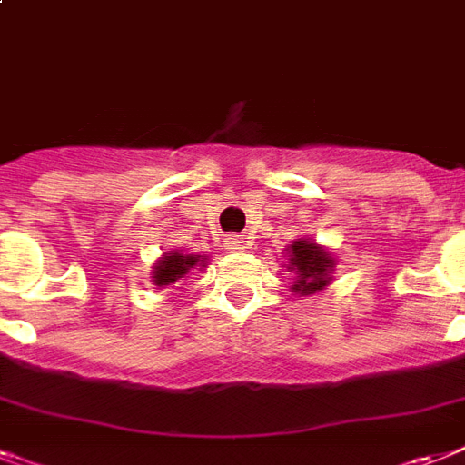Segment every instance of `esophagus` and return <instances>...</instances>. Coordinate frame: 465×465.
Listing matches in <instances>:
<instances>
[{"label": "esophagus", "instance_id": "34e87169", "mask_svg": "<svg viewBox=\"0 0 465 465\" xmlns=\"http://www.w3.org/2000/svg\"><path fill=\"white\" fill-rule=\"evenodd\" d=\"M224 245H226V248H229V251L241 252V251H245V248H248V241H245L243 236H229Z\"/></svg>", "mask_w": 465, "mask_h": 465}]
</instances>
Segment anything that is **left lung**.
<instances>
[{
	"mask_svg": "<svg viewBox=\"0 0 465 465\" xmlns=\"http://www.w3.org/2000/svg\"><path fill=\"white\" fill-rule=\"evenodd\" d=\"M286 272H292V289L298 296H315L331 284L337 258L315 239H296L286 245Z\"/></svg>",
	"mask_w": 465,
	"mask_h": 465,
	"instance_id": "left-lung-1",
	"label": "left lung"
}]
</instances>
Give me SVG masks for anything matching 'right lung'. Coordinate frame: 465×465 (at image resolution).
Instances as JSON below:
<instances>
[{
	"label": "right lung",
	"instance_id": "right-lung-1",
	"mask_svg": "<svg viewBox=\"0 0 465 465\" xmlns=\"http://www.w3.org/2000/svg\"><path fill=\"white\" fill-rule=\"evenodd\" d=\"M210 255H195V252H181V251H169L162 252L160 260H154L153 265V282L157 289H169V286L179 284L181 279L191 274V270H205Z\"/></svg>",
	"mask_w": 465,
	"mask_h": 465
}]
</instances>
